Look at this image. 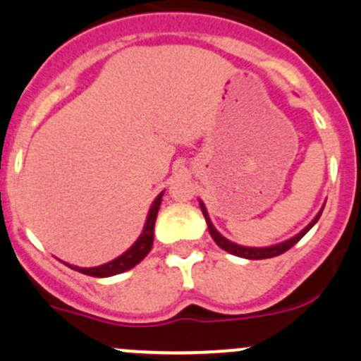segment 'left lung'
Here are the masks:
<instances>
[{
  "instance_id": "1",
  "label": "left lung",
  "mask_w": 361,
  "mask_h": 361,
  "mask_svg": "<svg viewBox=\"0 0 361 361\" xmlns=\"http://www.w3.org/2000/svg\"><path fill=\"white\" fill-rule=\"evenodd\" d=\"M201 209H202L204 218H206V224H207V228H209L211 238L214 239V243H216V245L220 246L221 250L228 251V253L235 255V257L248 258V260H262V258H272V257H278V255L285 253V251H288L290 248H292V246L297 245V243L300 241V239L304 238V235L307 234L309 231H311L312 225H314L316 221L319 220V216H322V213H323V209L319 211V213L314 216V220H312L311 224H309L307 227H305L304 231L300 232V234H297V235H295V238L288 239V241L279 243V245H274V246H269V248H248V246H239V245H235V243H232V241H228V239H225L224 235H221L220 232H218L216 228L213 227V224H211L209 216H207V211H206V207H204L202 202H201Z\"/></svg>"
}]
</instances>
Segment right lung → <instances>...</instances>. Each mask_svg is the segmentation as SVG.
I'll use <instances>...</instances> for the list:
<instances>
[{
  "instance_id": "1",
  "label": "right lung",
  "mask_w": 361,
  "mask_h": 361,
  "mask_svg": "<svg viewBox=\"0 0 361 361\" xmlns=\"http://www.w3.org/2000/svg\"><path fill=\"white\" fill-rule=\"evenodd\" d=\"M162 195H164V192L157 195V199H155L154 204H152L150 211H148L147 224H145L143 234L137 238V241L134 243V245L130 246L126 253L120 255V257H116L115 260L108 262V264L99 265V267L87 269V267H78V265H69V264H66V262H64V264H66L69 269H73V271H78V272H82V274L92 276V278H108V276H115V274H120V272H126V271H129V269H133L134 265L140 264V262L143 260L148 253H150L152 245H154L155 220H157V213H159V207H160V201H162Z\"/></svg>"
}]
</instances>
